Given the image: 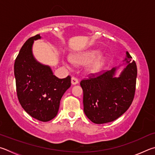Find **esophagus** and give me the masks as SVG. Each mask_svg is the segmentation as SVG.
Listing matches in <instances>:
<instances>
[{"label":"esophagus","mask_w":155,"mask_h":155,"mask_svg":"<svg viewBox=\"0 0 155 155\" xmlns=\"http://www.w3.org/2000/svg\"><path fill=\"white\" fill-rule=\"evenodd\" d=\"M71 84L73 85L77 84H78V80L75 77H72L71 78Z\"/></svg>","instance_id":"obj_1"}]
</instances>
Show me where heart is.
<instances>
[{
  "instance_id": "heart-1",
  "label": "heart",
  "mask_w": 155,
  "mask_h": 155,
  "mask_svg": "<svg viewBox=\"0 0 155 155\" xmlns=\"http://www.w3.org/2000/svg\"><path fill=\"white\" fill-rule=\"evenodd\" d=\"M99 54L100 51L98 50H89L74 54L71 56V60L78 64H84L88 62L85 67L86 71L90 74H93L99 72L106 63L107 58L103 56H98ZM71 60L70 58L64 60V64L67 67H69Z\"/></svg>"
}]
</instances>
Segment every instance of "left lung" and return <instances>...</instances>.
<instances>
[{"label": "left lung", "instance_id": "1", "mask_svg": "<svg viewBox=\"0 0 155 155\" xmlns=\"http://www.w3.org/2000/svg\"><path fill=\"white\" fill-rule=\"evenodd\" d=\"M131 58L127 51L124 60L127 66L118 78L115 73L120 66L81 81L84 112L93 123L104 124L115 120L131 105L137 78L136 63L131 62Z\"/></svg>", "mask_w": 155, "mask_h": 155}]
</instances>
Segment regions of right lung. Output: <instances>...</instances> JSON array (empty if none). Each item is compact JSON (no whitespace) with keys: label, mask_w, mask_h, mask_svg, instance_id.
<instances>
[{"label":"right lung","mask_w":155,"mask_h":155,"mask_svg":"<svg viewBox=\"0 0 155 155\" xmlns=\"http://www.w3.org/2000/svg\"><path fill=\"white\" fill-rule=\"evenodd\" d=\"M40 35L26 41L14 64L16 91L20 104L32 118L48 122L56 117L62 95L71 86V77L59 79L50 66L38 62L32 54L34 41Z\"/></svg>","instance_id":"right-lung-1"}]
</instances>
